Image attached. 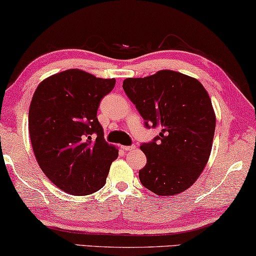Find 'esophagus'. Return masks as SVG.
Masks as SVG:
<instances>
[{"label": "esophagus", "mask_w": 256, "mask_h": 256, "mask_svg": "<svg viewBox=\"0 0 256 256\" xmlns=\"http://www.w3.org/2000/svg\"><path fill=\"white\" fill-rule=\"evenodd\" d=\"M136 148V146H133V144H131V146H122V150H134Z\"/></svg>", "instance_id": "1"}]
</instances>
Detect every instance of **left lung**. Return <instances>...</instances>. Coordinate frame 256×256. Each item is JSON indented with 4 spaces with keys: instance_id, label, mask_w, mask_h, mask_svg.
Returning a JSON list of instances; mask_svg holds the SVG:
<instances>
[{
    "instance_id": "8db88e82",
    "label": "left lung",
    "mask_w": 256,
    "mask_h": 256,
    "mask_svg": "<svg viewBox=\"0 0 256 256\" xmlns=\"http://www.w3.org/2000/svg\"><path fill=\"white\" fill-rule=\"evenodd\" d=\"M123 88L144 126L161 128L150 142L140 146L147 158L139 170L141 184L161 196L188 190L212 152L216 118L207 90L199 80L171 70L128 78Z\"/></svg>"
}]
</instances>
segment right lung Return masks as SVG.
Masks as SVG:
<instances>
[{
  "instance_id": "right-lung-1",
  "label": "right lung",
  "mask_w": 256,
  "mask_h": 256,
  "mask_svg": "<svg viewBox=\"0 0 256 256\" xmlns=\"http://www.w3.org/2000/svg\"><path fill=\"white\" fill-rule=\"evenodd\" d=\"M115 84L71 68L44 79L32 98L28 130L34 155L49 180L72 196L102 188L118 156L96 117Z\"/></svg>"
}]
</instances>
